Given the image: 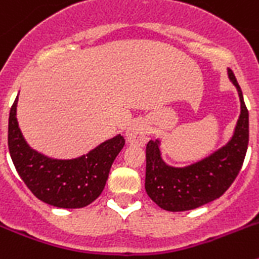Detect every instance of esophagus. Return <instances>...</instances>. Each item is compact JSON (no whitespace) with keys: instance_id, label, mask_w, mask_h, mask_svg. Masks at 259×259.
I'll list each match as a JSON object with an SVG mask.
<instances>
[{"instance_id":"1","label":"esophagus","mask_w":259,"mask_h":259,"mask_svg":"<svg viewBox=\"0 0 259 259\" xmlns=\"http://www.w3.org/2000/svg\"><path fill=\"white\" fill-rule=\"evenodd\" d=\"M127 140L132 145L144 146L148 140V127L144 122H135L127 131Z\"/></svg>"}]
</instances>
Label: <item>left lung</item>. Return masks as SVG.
Returning a JSON list of instances; mask_svg holds the SVG:
<instances>
[{"label":"left lung","instance_id":"left-lung-1","mask_svg":"<svg viewBox=\"0 0 259 259\" xmlns=\"http://www.w3.org/2000/svg\"><path fill=\"white\" fill-rule=\"evenodd\" d=\"M228 75L239 92L241 113L227 145L198 163L175 168L162 161L157 141L146 144L145 191L162 209L185 211L217 200L241 170L249 143V113L236 77L231 70Z\"/></svg>","mask_w":259,"mask_h":259}]
</instances>
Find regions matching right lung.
Here are the masks:
<instances>
[{"label":"right lung","instance_id":"1","mask_svg":"<svg viewBox=\"0 0 259 259\" xmlns=\"http://www.w3.org/2000/svg\"><path fill=\"white\" fill-rule=\"evenodd\" d=\"M17 102L18 97L10 109L8 144L14 166L24 184L38 200L52 206H88L104 191L111 164L124 146V137L118 135L77 159H50L32 150L23 139L15 118Z\"/></svg>","mask_w":259,"mask_h":259}]
</instances>
